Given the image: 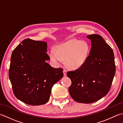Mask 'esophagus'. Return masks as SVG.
<instances>
[{
	"instance_id": "esophagus-1",
	"label": "esophagus",
	"mask_w": 123,
	"mask_h": 123,
	"mask_svg": "<svg viewBox=\"0 0 123 123\" xmlns=\"http://www.w3.org/2000/svg\"><path fill=\"white\" fill-rule=\"evenodd\" d=\"M63 74H64V76H66V75H67V70L64 69L63 71Z\"/></svg>"
}]
</instances>
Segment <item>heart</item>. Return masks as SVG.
Masks as SVG:
<instances>
[{"instance_id": "b5f03b06", "label": "heart", "mask_w": 123, "mask_h": 123, "mask_svg": "<svg viewBox=\"0 0 123 123\" xmlns=\"http://www.w3.org/2000/svg\"><path fill=\"white\" fill-rule=\"evenodd\" d=\"M89 45L86 41L72 39L57 46L55 51H49V56L55 64L65 60L69 69H76L85 63L89 52Z\"/></svg>"}]
</instances>
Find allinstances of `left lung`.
I'll use <instances>...</instances> for the list:
<instances>
[{"label":"left lung","instance_id":"left-lung-1","mask_svg":"<svg viewBox=\"0 0 123 123\" xmlns=\"http://www.w3.org/2000/svg\"><path fill=\"white\" fill-rule=\"evenodd\" d=\"M91 48L87 59L74 71H68L71 80L70 96L78 103L90 104L100 99L110 90L116 71L114 54L111 47L100 35L87 36Z\"/></svg>","mask_w":123,"mask_h":123}]
</instances>
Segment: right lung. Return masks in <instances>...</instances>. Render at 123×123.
<instances>
[{
    "instance_id": "obj_1",
    "label": "right lung",
    "mask_w": 123,
    "mask_h": 123,
    "mask_svg": "<svg viewBox=\"0 0 123 123\" xmlns=\"http://www.w3.org/2000/svg\"><path fill=\"white\" fill-rule=\"evenodd\" d=\"M45 42L26 38L13 50L9 78L14 95L23 103L37 106L49 100L53 86L63 77V69L54 68L45 62Z\"/></svg>"
}]
</instances>
